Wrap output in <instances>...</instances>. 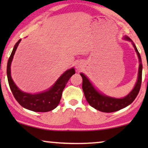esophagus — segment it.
Here are the masks:
<instances>
[{
	"label": "esophagus",
	"mask_w": 148,
	"mask_h": 148,
	"mask_svg": "<svg viewBox=\"0 0 148 148\" xmlns=\"http://www.w3.org/2000/svg\"><path fill=\"white\" fill-rule=\"evenodd\" d=\"M82 64H77V65L76 66H77V70H79H79H81V69H82Z\"/></svg>",
	"instance_id": "34e87169"
}]
</instances>
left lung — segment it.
<instances>
[{
	"mask_svg": "<svg viewBox=\"0 0 148 148\" xmlns=\"http://www.w3.org/2000/svg\"><path fill=\"white\" fill-rule=\"evenodd\" d=\"M125 38L132 42L130 38L127 36ZM133 45L134 46L139 60L138 79H137L133 90L125 98L121 99L113 98L100 94L98 91L95 90L94 86H92L86 75H84L83 73L80 74L81 76L82 77V89L84 92L85 97H86L87 102L93 108L104 112H115V111L121 110V109L125 108L129 104H131L138 95L139 90H140L141 81H142V63H141L140 54L133 43Z\"/></svg>",
	"mask_w": 148,
	"mask_h": 148,
	"instance_id": "1",
	"label": "left lung"
}]
</instances>
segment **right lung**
I'll return each mask as SVG.
<instances>
[{"mask_svg":"<svg viewBox=\"0 0 148 148\" xmlns=\"http://www.w3.org/2000/svg\"><path fill=\"white\" fill-rule=\"evenodd\" d=\"M21 39L15 44L11 56L8 60L7 74L8 82L13 96L18 103L23 108L34 112H45L52 110L59 104L61 99L62 93L66 84L73 75L75 73L73 68L67 70L57 80L56 84L46 92L37 94H30L24 93L19 90V88L14 84L11 76V64Z\"/></svg>","mask_w":148,"mask_h":148,"instance_id":"obj_1","label":"right lung"}]
</instances>
